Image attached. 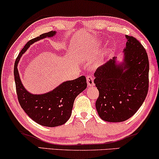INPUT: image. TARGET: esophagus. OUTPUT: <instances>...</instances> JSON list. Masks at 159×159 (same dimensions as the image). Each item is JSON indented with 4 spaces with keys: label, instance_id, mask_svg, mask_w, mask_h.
<instances>
[{
    "label": "esophagus",
    "instance_id": "obj_1",
    "mask_svg": "<svg viewBox=\"0 0 159 159\" xmlns=\"http://www.w3.org/2000/svg\"><path fill=\"white\" fill-rule=\"evenodd\" d=\"M87 82H88V85L89 86H93L94 85V78L93 76L88 75L86 77Z\"/></svg>",
    "mask_w": 159,
    "mask_h": 159
}]
</instances>
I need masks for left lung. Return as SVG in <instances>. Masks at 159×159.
I'll list each match as a JSON object with an SVG mask.
<instances>
[{"mask_svg":"<svg viewBox=\"0 0 159 159\" xmlns=\"http://www.w3.org/2000/svg\"><path fill=\"white\" fill-rule=\"evenodd\" d=\"M124 50V62L116 58L98 67L94 83L99 91L95 107L106 121L120 122L133 116L142 106L148 91L149 61L143 45L132 36Z\"/></svg>","mask_w":159,"mask_h":159,"instance_id":"left-lung-1","label":"left lung"}]
</instances>
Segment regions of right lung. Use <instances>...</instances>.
I'll list each match as a JSON object with an SVG mask.
<instances>
[{"label":"right lung","mask_w":159,"mask_h":159,"mask_svg":"<svg viewBox=\"0 0 159 159\" xmlns=\"http://www.w3.org/2000/svg\"><path fill=\"white\" fill-rule=\"evenodd\" d=\"M55 34L56 32L51 31L28 41L17 56L14 70L17 98L21 107L32 120L49 127L62 125L69 120L76 97L87 88L86 77L81 76L77 79L63 82L53 90L45 94L32 95L21 84L17 65L30 45Z\"/></svg>","instance_id":"obj_1"}]
</instances>
